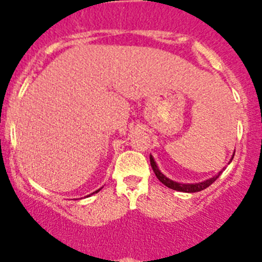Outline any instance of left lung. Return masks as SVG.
Returning <instances> with one entry per match:
<instances>
[{"mask_svg":"<svg viewBox=\"0 0 262 262\" xmlns=\"http://www.w3.org/2000/svg\"><path fill=\"white\" fill-rule=\"evenodd\" d=\"M232 160H233V157H232ZM149 161H150V166H152L153 172L156 173V176H157L158 180L162 182L163 185H166V186H167V187H170V189L178 190V191H182V192L202 191V190H204V189H207V187H209L210 185H212L213 182L215 181L216 179H218V176L222 173V172H219L218 175L214 176V178L209 179V180H205V181H203V182H199V184H180V182L172 181V180H170V179L166 178V176L163 175V173L161 172L160 170H158L157 165H156V162H155V160H153L152 156H149Z\"/></svg>","mask_w":262,"mask_h":262,"instance_id":"8db88e82","label":"left lung"}]
</instances>
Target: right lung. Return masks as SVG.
I'll use <instances>...</instances> for the list:
<instances>
[{"mask_svg": "<svg viewBox=\"0 0 262 262\" xmlns=\"http://www.w3.org/2000/svg\"><path fill=\"white\" fill-rule=\"evenodd\" d=\"M97 191H100V190H97ZM97 191H95V192H97Z\"/></svg>", "mask_w": 262, "mask_h": 262, "instance_id": "obj_1", "label": "right lung"}]
</instances>
